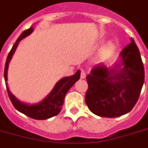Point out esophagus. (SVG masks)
<instances>
[{
  "label": "esophagus",
  "mask_w": 148,
  "mask_h": 148,
  "mask_svg": "<svg viewBox=\"0 0 148 148\" xmlns=\"http://www.w3.org/2000/svg\"><path fill=\"white\" fill-rule=\"evenodd\" d=\"M86 77V73L83 69H81V79H84Z\"/></svg>",
  "instance_id": "34e87169"
}]
</instances>
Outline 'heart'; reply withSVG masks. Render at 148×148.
Listing matches in <instances>:
<instances>
[{
    "instance_id": "1",
    "label": "heart",
    "mask_w": 148,
    "mask_h": 148,
    "mask_svg": "<svg viewBox=\"0 0 148 148\" xmlns=\"http://www.w3.org/2000/svg\"><path fill=\"white\" fill-rule=\"evenodd\" d=\"M114 45L112 43V42H108L106 45L103 46L101 50L99 51V54L97 55V60L98 61H104L106 60L108 57L110 56L111 54L114 50Z\"/></svg>"
}]
</instances>
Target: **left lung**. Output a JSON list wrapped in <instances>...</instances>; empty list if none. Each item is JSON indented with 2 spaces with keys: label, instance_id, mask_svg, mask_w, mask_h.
I'll return each mask as SVG.
<instances>
[{
  "label": "left lung",
  "instance_id": "left-lung-1",
  "mask_svg": "<svg viewBox=\"0 0 148 148\" xmlns=\"http://www.w3.org/2000/svg\"><path fill=\"white\" fill-rule=\"evenodd\" d=\"M120 54L112 66L97 64L87 76L85 102L96 115L116 117L132 109L145 81V69L134 40Z\"/></svg>",
  "mask_w": 148,
  "mask_h": 148
}]
</instances>
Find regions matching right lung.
<instances>
[{
    "instance_id": "right-lung-1",
    "label": "right lung",
    "mask_w": 148,
    "mask_h": 148,
    "mask_svg": "<svg viewBox=\"0 0 148 148\" xmlns=\"http://www.w3.org/2000/svg\"><path fill=\"white\" fill-rule=\"evenodd\" d=\"M33 31H34V27L31 26L30 28L21 33V34L18 38L11 49L7 56L6 64H5L4 80L9 97L14 107L16 108V110L34 119L45 120L58 115L60 113L62 106L64 104L66 94L73 84L80 79V70H78L74 75L71 76L64 77L60 79L55 84L51 91L39 103L31 104V103H25L18 99L10 91L8 84H7V71H8L9 64L17 49L19 42L22 39L31 34Z\"/></svg>"
}]
</instances>
